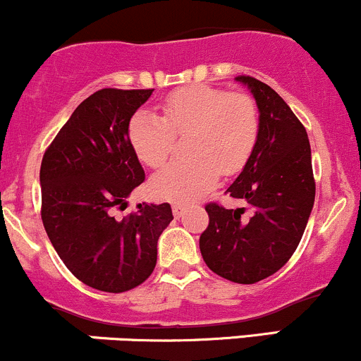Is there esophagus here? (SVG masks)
<instances>
[{
  "label": "esophagus",
  "instance_id": "obj_1",
  "mask_svg": "<svg viewBox=\"0 0 361 361\" xmlns=\"http://www.w3.org/2000/svg\"><path fill=\"white\" fill-rule=\"evenodd\" d=\"M184 210H185V207L184 204H173L172 207V212H173V216H177V219H179V216L182 215V213H184Z\"/></svg>",
  "mask_w": 361,
  "mask_h": 361
}]
</instances>
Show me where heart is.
I'll return each mask as SVG.
<instances>
[{"instance_id":"heart-1","label":"heart","mask_w":361,"mask_h":361,"mask_svg":"<svg viewBox=\"0 0 361 361\" xmlns=\"http://www.w3.org/2000/svg\"><path fill=\"white\" fill-rule=\"evenodd\" d=\"M259 118L253 98L244 92L195 84L177 89L161 103V117L141 110L130 118L129 141L139 160L161 166L185 137L188 158L169 164L151 177L161 200L188 203L208 192L220 172L231 176L250 160L258 141Z\"/></svg>"}]
</instances>
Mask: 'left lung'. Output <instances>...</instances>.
Masks as SVG:
<instances>
[{"mask_svg":"<svg viewBox=\"0 0 361 361\" xmlns=\"http://www.w3.org/2000/svg\"><path fill=\"white\" fill-rule=\"evenodd\" d=\"M235 80L253 92L259 111L257 146L227 189L248 208L208 203L210 224L200 250L212 272L255 284L282 269L296 251L315 201V180L308 134L288 103L255 77Z\"/></svg>","mask_w":361,"mask_h":361,"instance_id":"obj_1","label":"left lung"}]
</instances>
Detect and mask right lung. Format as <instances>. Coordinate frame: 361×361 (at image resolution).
<instances>
[{
    "mask_svg": "<svg viewBox=\"0 0 361 361\" xmlns=\"http://www.w3.org/2000/svg\"><path fill=\"white\" fill-rule=\"evenodd\" d=\"M153 89H102L67 120L41 164V219L58 257L80 282L104 293L142 284L157 265V243L173 220L169 203H139L115 216L145 170L129 122Z\"/></svg>",
    "mask_w": 361,
    "mask_h": 361,
    "instance_id": "1",
    "label": "right lung"
}]
</instances>
